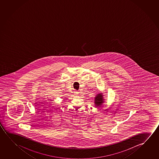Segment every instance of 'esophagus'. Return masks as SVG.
Instances as JSON below:
<instances>
[{"mask_svg":"<svg viewBox=\"0 0 159 159\" xmlns=\"http://www.w3.org/2000/svg\"><path fill=\"white\" fill-rule=\"evenodd\" d=\"M74 93H75V95H78V94H79L78 92V91H74Z\"/></svg>","mask_w":159,"mask_h":159,"instance_id":"obj_1","label":"esophagus"}]
</instances>
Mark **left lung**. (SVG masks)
Returning <instances> with one entry per match:
<instances>
[{
  "instance_id": "1",
  "label": "left lung",
  "mask_w": 159,
  "mask_h": 159,
  "mask_svg": "<svg viewBox=\"0 0 159 159\" xmlns=\"http://www.w3.org/2000/svg\"><path fill=\"white\" fill-rule=\"evenodd\" d=\"M104 102V99L102 94H99L96 95V98H95V104L97 107L102 105V104Z\"/></svg>"
}]
</instances>
